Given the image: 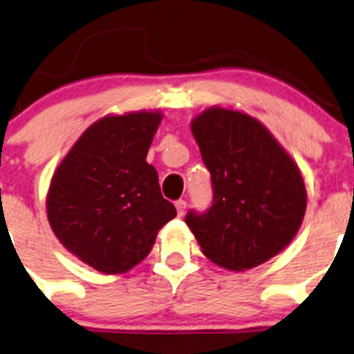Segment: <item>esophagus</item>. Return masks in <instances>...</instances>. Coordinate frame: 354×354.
Instances as JSON below:
<instances>
[{"instance_id": "obj_1", "label": "esophagus", "mask_w": 354, "mask_h": 354, "mask_svg": "<svg viewBox=\"0 0 354 354\" xmlns=\"http://www.w3.org/2000/svg\"><path fill=\"white\" fill-rule=\"evenodd\" d=\"M174 207H176L178 215H180V217H181V215L185 214V210H187V202H185V200H176Z\"/></svg>"}]
</instances>
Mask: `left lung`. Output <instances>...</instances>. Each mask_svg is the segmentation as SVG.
I'll return each mask as SVG.
<instances>
[{
    "instance_id": "obj_1",
    "label": "left lung",
    "mask_w": 354,
    "mask_h": 354,
    "mask_svg": "<svg viewBox=\"0 0 354 354\" xmlns=\"http://www.w3.org/2000/svg\"><path fill=\"white\" fill-rule=\"evenodd\" d=\"M192 132L214 193L205 212L185 217L203 254L236 271L268 261L302 224L307 193L300 169L258 120L241 111H203Z\"/></svg>"
}]
</instances>
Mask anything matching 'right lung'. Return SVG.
Wrapping results in <instances>:
<instances>
[{
  "instance_id": "1",
  "label": "right lung",
  "mask_w": 354,
  "mask_h": 354,
  "mask_svg": "<svg viewBox=\"0 0 354 354\" xmlns=\"http://www.w3.org/2000/svg\"><path fill=\"white\" fill-rule=\"evenodd\" d=\"M161 113L105 117L80 137L52 176L47 215L57 239L105 274L124 273L151 252L176 217L146 161Z\"/></svg>"
}]
</instances>
